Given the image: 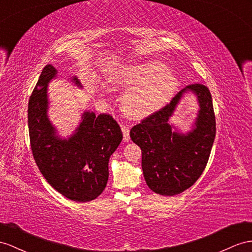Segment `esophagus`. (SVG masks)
I'll return each mask as SVG.
<instances>
[{"instance_id":"obj_1","label":"esophagus","mask_w":252,"mask_h":252,"mask_svg":"<svg viewBox=\"0 0 252 252\" xmlns=\"http://www.w3.org/2000/svg\"><path fill=\"white\" fill-rule=\"evenodd\" d=\"M121 131H122V133H124V140L125 141L130 140V130H128V127L122 126Z\"/></svg>"}]
</instances>
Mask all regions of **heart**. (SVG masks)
Here are the masks:
<instances>
[{
	"mask_svg": "<svg viewBox=\"0 0 252 252\" xmlns=\"http://www.w3.org/2000/svg\"><path fill=\"white\" fill-rule=\"evenodd\" d=\"M115 88L127 89L121 108L126 117L141 120L156 113L175 94L178 80L164 63L137 62L124 64L109 79Z\"/></svg>",
	"mask_w": 252,
	"mask_h": 252,
	"instance_id": "1",
	"label": "heart"
}]
</instances>
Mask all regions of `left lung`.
Returning <instances> with one entry per match:
<instances>
[{"label":"left lung","mask_w":252,"mask_h":252,"mask_svg":"<svg viewBox=\"0 0 252 252\" xmlns=\"http://www.w3.org/2000/svg\"><path fill=\"white\" fill-rule=\"evenodd\" d=\"M196 95L199 111L192 131H173L169 119L183 94ZM216 135V121L209 88L191 84L178 93L169 104L131 128L133 143L141 149V167L147 185L162 196H175L189 189L202 175Z\"/></svg>","instance_id":"1"}]
</instances>
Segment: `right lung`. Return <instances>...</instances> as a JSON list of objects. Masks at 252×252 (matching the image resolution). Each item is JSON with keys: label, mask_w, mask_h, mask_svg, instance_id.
Instances as JSON below:
<instances>
[{"label": "right lung", "mask_w": 252, "mask_h": 252, "mask_svg": "<svg viewBox=\"0 0 252 252\" xmlns=\"http://www.w3.org/2000/svg\"><path fill=\"white\" fill-rule=\"evenodd\" d=\"M52 64L43 68L30 96L28 118L31 148L35 162L47 182L76 202L92 201L104 190L108 160L122 140L119 125L111 115L86 111L68 138L56 135L48 117V84L56 77ZM72 82L82 88L76 76Z\"/></svg>", "instance_id": "obj_1"}]
</instances>
